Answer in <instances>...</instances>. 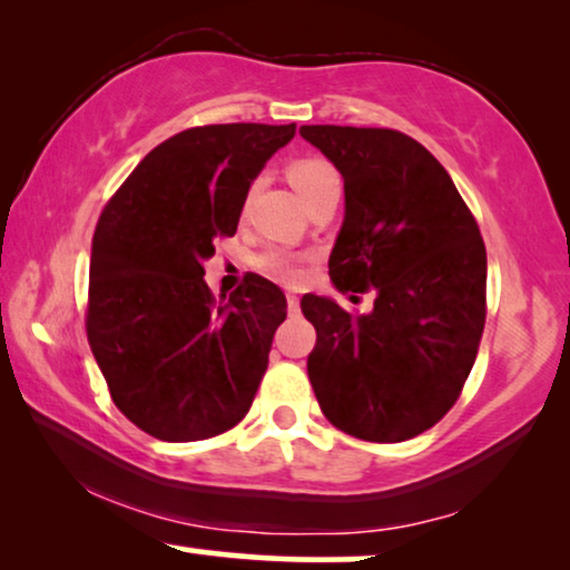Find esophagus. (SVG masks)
Listing matches in <instances>:
<instances>
[{
    "label": "esophagus",
    "mask_w": 570,
    "mask_h": 570,
    "mask_svg": "<svg viewBox=\"0 0 570 570\" xmlns=\"http://www.w3.org/2000/svg\"><path fill=\"white\" fill-rule=\"evenodd\" d=\"M286 305H289V315L299 313V297L297 294H286Z\"/></svg>",
    "instance_id": "1"
}]
</instances>
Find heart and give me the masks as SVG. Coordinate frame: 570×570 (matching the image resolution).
Returning a JSON list of instances; mask_svg holds the SVG:
<instances>
[{
    "label": "heart",
    "instance_id": "heart-1",
    "mask_svg": "<svg viewBox=\"0 0 570 570\" xmlns=\"http://www.w3.org/2000/svg\"><path fill=\"white\" fill-rule=\"evenodd\" d=\"M286 174H289V181L297 187V193L302 195V200L305 203L313 195L321 193L323 187L336 185L338 181V171L333 169L331 161H325V158H321V156L297 158V161L289 164ZM245 203H247V197H245ZM305 263H307V255L292 253V249H286V247H268V249H263L261 255H255V261H253V265L263 273V276H268L286 286H297L299 281L305 278Z\"/></svg>",
    "mask_w": 570,
    "mask_h": 570
}]
</instances>
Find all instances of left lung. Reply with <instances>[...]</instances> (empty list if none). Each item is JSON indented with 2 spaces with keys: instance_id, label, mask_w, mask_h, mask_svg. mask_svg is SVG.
<instances>
[{
  "instance_id": "left-lung-1",
  "label": "left lung",
  "mask_w": 570,
  "mask_h": 570,
  "mask_svg": "<svg viewBox=\"0 0 570 570\" xmlns=\"http://www.w3.org/2000/svg\"><path fill=\"white\" fill-rule=\"evenodd\" d=\"M344 177L346 216L328 273L375 292L373 313L305 294L317 341L307 375L325 420L370 443H401L449 414L488 315V253L472 210L422 142L385 127L305 125Z\"/></svg>"
}]
</instances>
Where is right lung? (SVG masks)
<instances>
[{
	"mask_svg": "<svg viewBox=\"0 0 570 570\" xmlns=\"http://www.w3.org/2000/svg\"><path fill=\"white\" fill-rule=\"evenodd\" d=\"M294 125L189 127L156 146L98 216L86 333L111 401L169 443L245 420L268 370L286 297L247 273L214 297L203 263L237 234L247 189Z\"/></svg>",
	"mask_w": 570,
	"mask_h": 570,
	"instance_id": "obj_1",
	"label": "right lung"
}]
</instances>
